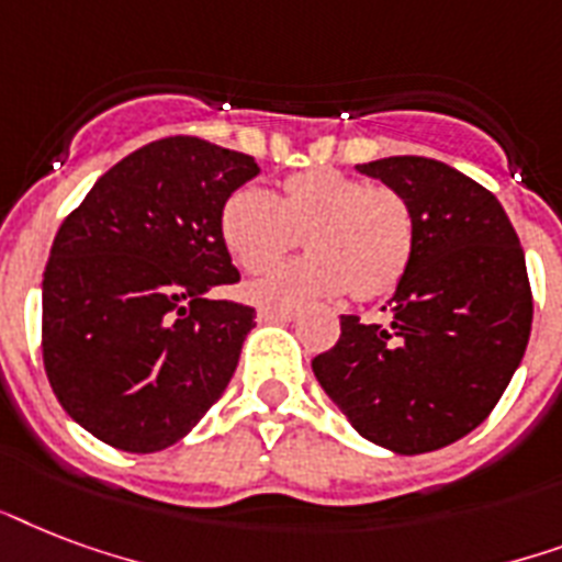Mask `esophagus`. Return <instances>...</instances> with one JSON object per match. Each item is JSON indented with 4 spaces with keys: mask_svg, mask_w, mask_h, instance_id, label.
Returning a JSON list of instances; mask_svg holds the SVG:
<instances>
[{
    "mask_svg": "<svg viewBox=\"0 0 562 562\" xmlns=\"http://www.w3.org/2000/svg\"><path fill=\"white\" fill-rule=\"evenodd\" d=\"M295 311H272V307H260L258 311V322H293Z\"/></svg>",
    "mask_w": 562,
    "mask_h": 562,
    "instance_id": "34e87169",
    "label": "esophagus"
}]
</instances>
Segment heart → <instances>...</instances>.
I'll use <instances>...</instances> for the list:
<instances>
[{"label":"heart","mask_w":562,"mask_h":562,"mask_svg":"<svg viewBox=\"0 0 562 562\" xmlns=\"http://www.w3.org/2000/svg\"><path fill=\"white\" fill-rule=\"evenodd\" d=\"M220 232L246 272L276 267L307 234L311 255L246 290L251 302L267 307H299L346 290L358 299H381L402 284L416 246L407 199L340 169L295 172L281 199L263 187H237L222 204Z\"/></svg>","instance_id":"obj_1"}]
</instances>
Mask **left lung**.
I'll list each match as a JSON object with an SVG mask.
<instances>
[{
	"label": "left lung",
	"mask_w": 562,
	"mask_h": 562,
	"mask_svg": "<svg viewBox=\"0 0 562 562\" xmlns=\"http://www.w3.org/2000/svg\"><path fill=\"white\" fill-rule=\"evenodd\" d=\"M358 169L407 199L416 246L384 307L390 325L342 316L313 375L360 437L425 454L475 430L519 369L533 319L525 251L502 202L442 160Z\"/></svg>",
	"instance_id": "1"
}]
</instances>
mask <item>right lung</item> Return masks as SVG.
I'll return each mask as SVG.
<instances>
[{
	"label": "right lung",
	"instance_id": "add662e5",
	"mask_svg": "<svg viewBox=\"0 0 562 562\" xmlns=\"http://www.w3.org/2000/svg\"><path fill=\"white\" fill-rule=\"evenodd\" d=\"M251 155L164 137L111 167L69 213L43 272V367L95 439L149 454L195 428L232 381L255 307L220 232Z\"/></svg>",
	"mask_w": 562,
	"mask_h": 562
}]
</instances>
